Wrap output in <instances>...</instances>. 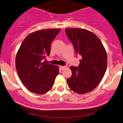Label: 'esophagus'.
<instances>
[{"instance_id": "obj_1", "label": "esophagus", "mask_w": 123, "mask_h": 123, "mask_svg": "<svg viewBox=\"0 0 123 123\" xmlns=\"http://www.w3.org/2000/svg\"><path fill=\"white\" fill-rule=\"evenodd\" d=\"M66 67H65V66H59V68H60L61 70H64V69H65Z\"/></svg>"}]
</instances>
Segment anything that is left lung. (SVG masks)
Segmentation results:
<instances>
[{"mask_svg": "<svg viewBox=\"0 0 123 123\" xmlns=\"http://www.w3.org/2000/svg\"><path fill=\"white\" fill-rule=\"evenodd\" d=\"M65 32L76 53L82 56L78 67H70L72 75L67 82L73 91L79 94L87 93L98 85L105 74L106 51L100 39L89 31L67 28Z\"/></svg>", "mask_w": 123, "mask_h": 123, "instance_id": "8db88e82", "label": "left lung"}]
</instances>
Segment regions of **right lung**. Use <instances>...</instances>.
Listing matches in <instances>:
<instances>
[{
  "label": "right lung",
  "instance_id": "1",
  "mask_svg": "<svg viewBox=\"0 0 123 123\" xmlns=\"http://www.w3.org/2000/svg\"><path fill=\"white\" fill-rule=\"evenodd\" d=\"M61 29L40 30L29 34L23 41L15 58V67L20 80L29 91L43 94L53 87L59 74L57 65L46 64L51 43Z\"/></svg>",
  "mask_w": 123,
  "mask_h": 123
}]
</instances>
